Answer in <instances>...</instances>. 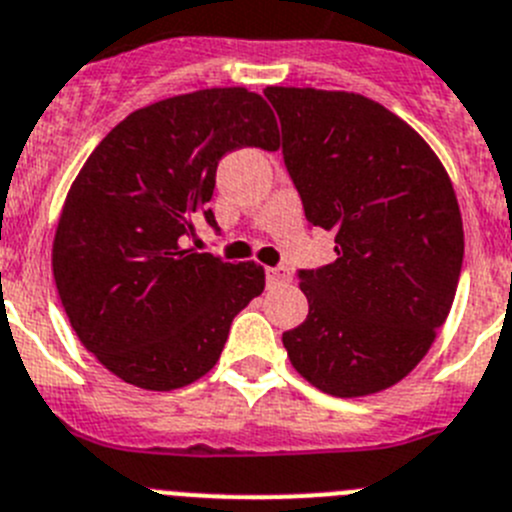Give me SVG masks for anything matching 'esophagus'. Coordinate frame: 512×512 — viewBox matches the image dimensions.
Masks as SVG:
<instances>
[{
	"label": "esophagus",
	"instance_id": "34e87169",
	"mask_svg": "<svg viewBox=\"0 0 512 512\" xmlns=\"http://www.w3.org/2000/svg\"><path fill=\"white\" fill-rule=\"evenodd\" d=\"M289 279H292V274H289V269H284V266H271V269H266V284H269V287L289 284Z\"/></svg>",
	"mask_w": 512,
	"mask_h": 512
}]
</instances>
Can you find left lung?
Listing matches in <instances>:
<instances>
[{
  "label": "left lung",
  "instance_id": "1",
  "mask_svg": "<svg viewBox=\"0 0 512 512\" xmlns=\"http://www.w3.org/2000/svg\"><path fill=\"white\" fill-rule=\"evenodd\" d=\"M309 225L337 259L299 269L307 320L284 332L289 360L337 398L391 388L424 358L457 294L464 231L437 154L403 119L358 93L264 91Z\"/></svg>",
  "mask_w": 512,
  "mask_h": 512
}]
</instances>
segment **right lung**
Here are the masks:
<instances>
[{
    "instance_id": "add662e5",
    "label": "right lung",
    "mask_w": 512,
    "mask_h": 512,
    "mask_svg": "<svg viewBox=\"0 0 512 512\" xmlns=\"http://www.w3.org/2000/svg\"><path fill=\"white\" fill-rule=\"evenodd\" d=\"M279 147L269 103L205 88L126 116L93 149L53 243L60 302L78 340L121 381L172 391L218 363L231 322L264 292V269L185 246L218 228L215 170L233 149Z\"/></svg>"
}]
</instances>
